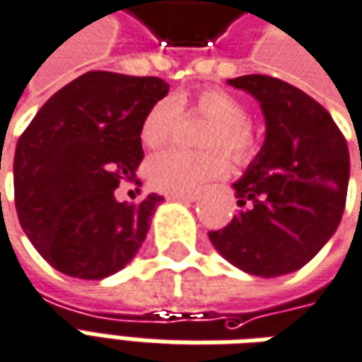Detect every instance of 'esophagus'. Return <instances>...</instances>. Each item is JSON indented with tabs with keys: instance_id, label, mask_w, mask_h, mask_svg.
Here are the masks:
<instances>
[{
	"instance_id": "1",
	"label": "esophagus",
	"mask_w": 362,
	"mask_h": 362,
	"mask_svg": "<svg viewBox=\"0 0 362 362\" xmlns=\"http://www.w3.org/2000/svg\"><path fill=\"white\" fill-rule=\"evenodd\" d=\"M166 199H170V202H184V204H192V202H196V196H182V194H166Z\"/></svg>"
}]
</instances>
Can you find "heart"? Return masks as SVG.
Returning a JSON list of instances; mask_svg holds the SVG:
<instances>
[{
	"mask_svg": "<svg viewBox=\"0 0 362 362\" xmlns=\"http://www.w3.org/2000/svg\"><path fill=\"white\" fill-rule=\"evenodd\" d=\"M180 105L194 110L211 119L204 145L207 148H221L235 163H249L259 151V137L249 121L245 103L233 93L207 88L194 98L180 95L156 100L141 121V141L148 148L168 143L180 119ZM227 158L219 151L189 153L180 148H168L151 156L146 163V176L151 184L166 194H196L207 182L217 180L227 174Z\"/></svg>",
	"mask_w": 362,
	"mask_h": 362,
	"instance_id": "obj_1",
	"label": "heart"
}]
</instances>
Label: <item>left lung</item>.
<instances>
[{"label":"left lung","mask_w":362,"mask_h":362,"mask_svg":"<svg viewBox=\"0 0 362 362\" xmlns=\"http://www.w3.org/2000/svg\"><path fill=\"white\" fill-rule=\"evenodd\" d=\"M227 84L260 103L267 137L233 184L241 209L227 227L209 231V241L237 269L282 276L310 262L339 227L349 184L347 141L329 111L288 82L249 74Z\"/></svg>","instance_id":"obj_1"}]
</instances>
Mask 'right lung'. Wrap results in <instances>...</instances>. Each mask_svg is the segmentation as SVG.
<instances>
[{"instance_id": "1", "label": "right lung", "mask_w": 362, "mask_h": 362, "mask_svg": "<svg viewBox=\"0 0 362 362\" xmlns=\"http://www.w3.org/2000/svg\"><path fill=\"white\" fill-rule=\"evenodd\" d=\"M166 93L155 76L93 70L58 90L25 129L15 148V207L50 267L102 280L137 255L163 198L127 204L115 188L139 184L141 121Z\"/></svg>"}]
</instances>
